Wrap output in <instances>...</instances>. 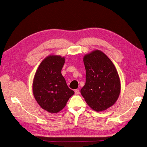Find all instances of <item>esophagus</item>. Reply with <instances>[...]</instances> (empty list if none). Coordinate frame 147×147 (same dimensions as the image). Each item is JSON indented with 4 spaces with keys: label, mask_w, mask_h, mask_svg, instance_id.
I'll return each mask as SVG.
<instances>
[{
    "label": "esophagus",
    "mask_w": 147,
    "mask_h": 147,
    "mask_svg": "<svg viewBox=\"0 0 147 147\" xmlns=\"http://www.w3.org/2000/svg\"><path fill=\"white\" fill-rule=\"evenodd\" d=\"M79 94H80L79 89H75V95H78Z\"/></svg>",
    "instance_id": "34e87169"
}]
</instances>
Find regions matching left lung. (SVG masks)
<instances>
[{
	"label": "left lung",
	"mask_w": 147,
	"mask_h": 147,
	"mask_svg": "<svg viewBox=\"0 0 147 147\" xmlns=\"http://www.w3.org/2000/svg\"><path fill=\"white\" fill-rule=\"evenodd\" d=\"M86 83L81 94L93 110L99 112L112 106L120 92V81L114 64L106 55L97 50L83 58Z\"/></svg>",
	"instance_id": "8db88e82"
}]
</instances>
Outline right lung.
I'll return each instance as SVG.
<instances>
[{
    "label": "right lung",
    "instance_id": "add662e5",
    "mask_svg": "<svg viewBox=\"0 0 147 147\" xmlns=\"http://www.w3.org/2000/svg\"><path fill=\"white\" fill-rule=\"evenodd\" d=\"M64 63V57L50 55L40 64L34 77V97L39 105L50 113L62 110L74 94L61 74Z\"/></svg>",
    "mask_w": 147,
    "mask_h": 147
}]
</instances>
